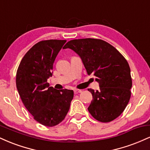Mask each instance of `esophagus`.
<instances>
[{"label": "esophagus", "mask_w": 150, "mask_h": 150, "mask_svg": "<svg viewBox=\"0 0 150 150\" xmlns=\"http://www.w3.org/2000/svg\"><path fill=\"white\" fill-rule=\"evenodd\" d=\"M82 89H75V90H74V92H75V94H78V93H81L82 92Z\"/></svg>", "instance_id": "34e87169"}]
</instances>
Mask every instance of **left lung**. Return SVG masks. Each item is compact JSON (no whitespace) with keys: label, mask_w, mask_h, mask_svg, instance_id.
<instances>
[{"label":"left lung","mask_w":150,"mask_h":150,"mask_svg":"<svg viewBox=\"0 0 150 150\" xmlns=\"http://www.w3.org/2000/svg\"><path fill=\"white\" fill-rule=\"evenodd\" d=\"M63 49H70L79 55L88 75L92 74L99 89L92 94L88 107L90 114L103 123L116 119L130 100L132 78L128 63L111 44L97 39L70 40Z\"/></svg>","instance_id":"obj_1"}]
</instances>
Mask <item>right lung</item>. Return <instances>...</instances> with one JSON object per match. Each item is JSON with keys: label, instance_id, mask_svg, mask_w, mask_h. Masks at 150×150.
Instances as JSON below:
<instances>
[{"label": "right lung", "instance_id": "obj_1", "mask_svg": "<svg viewBox=\"0 0 150 150\" xmlns=\"http://www.w3.org/2000/svg\"><path fill=\"white\" fill-rule=\"evenodd\" d=\"M66 40L50 39L37 43L22 58L16 86L22 102L38 123L52 127L63 121L70 109L74 92L49 87L53 65Z\"/></svg>", "mask_w": 150, "mask_h": 150}]
</instances>
